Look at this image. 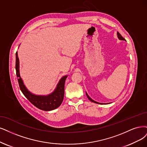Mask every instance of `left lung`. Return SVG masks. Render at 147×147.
Here are the masks:
<instances>
[{
    "label": "left lung",
    "mask_w": 147,
    "mask_h": 147,
    "mask_svg": "<svg viewBox=\"0 0 147 147\" xmlns=\"http://www.w3.org/2000/svg\"><path fill=\"white\" fill-rule=\"evenodd\" d=\"M117 37H118V38H119V39H120V40H125V39L121 35V34L119 33V32H117ZM86 96H87V97L88 98V99L90 100V101H91V102H94V103H96V104H101V103H99V102H96V101H94V100H93L92 99L91 97L88 95V94L86 93Z\"/></svg>",
    "instance_id": "left-lung-1"
}]
</instances>
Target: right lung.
I'll return each mask as SVG.
<instances>
[{"instance_id":"right-lung-1","label":"right lung","mask_w":147,"mask_h":147,"mask_svg":"<svg viewBox=\"0 0 147 147\" xmlns=\"http://www.w3.org/2000/svg\"><path fill=\"white\" fill-rule=\"evenodd\" d=\"M16 75L18 78L20 89L24 95L32 104L43 111H51L58 108L61 105L64 97L65 82L68 76H63L52 93L47 96H39L31 93L25 87L23 80L20 78L19 73V60L18 51L16 53Z\"/></svg>"}]
</instances>
